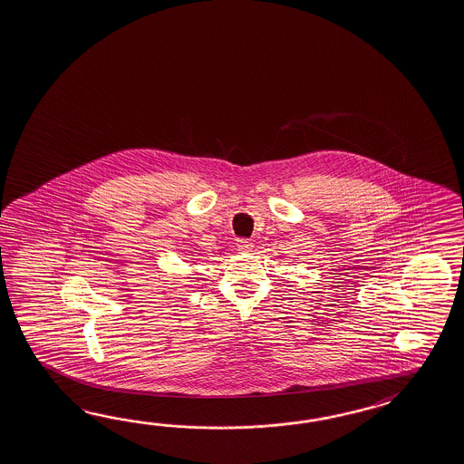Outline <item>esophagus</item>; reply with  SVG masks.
<instances>
[{
    "label": "esophagus",
    "instance_id": "34e87169",
    "mask_svg": "<svg viewBox=\"0 0 464 464\" xmlns=\"http://www.w3.org/2000/svg\"><path fill=\"white\" fill-rule=\"evenodd\" d=\"M252 247H254L252 242L246 240V238H242V240H238L237 242V250H240V252H250Z\"/></svg>",
    "mask_w": 464,
    "mask_h": 464
}]
</instances>
